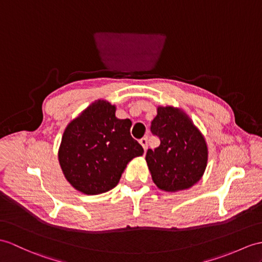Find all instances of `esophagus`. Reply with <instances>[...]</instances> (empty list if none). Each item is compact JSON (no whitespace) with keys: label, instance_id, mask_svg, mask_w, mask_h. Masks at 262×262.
I'll return each mask as SVG.
<instances>
[{"label":"esophagus","instance_id":"esophagus-1","mask_svg":"<svg viewBox=\"0 0 262 262\" xmlns=\"http://www.w3.org/2000/svg\"><path fill=\"white\" fill-rule=\"evenodd\" d=\"M139 144L142 145V147L144 148V151L147 150V138H146V137L142 138L141 141H139Z\"/></svg>","mask_w":262,"mask_h":262}]
</instances>
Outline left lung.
<instances>
[{"label": "left lung", "instance_id": "left-lung-1", "mask_svg": "<svg viewBox=\"0 0 262 262\" xmlns=\"http://www.w3.org/2000/svg\"><path fill=\"white\" fill-rule=\"evenodd\" d=\"M150 130L161 144L146 153V163L156 186L165 192L187 190L202 179L209 148L203 134L183 109L159 106Z\"/></svg>", "mask_w": 262, "mask_h": 262}]
</instances>
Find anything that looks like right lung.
<instances>
[{
  "instance_id": "add662e5",
  "label": "right lung",
  "mask_w": 262,
  "mask_h": 262,
  "mask_svg": "<svg viewBox=\"0 0 262 262\" xmlns=\"http://www.w3.org/2000/svg\"><path fill=\"white\" fill-rule=\"evenodd\" d=\"M132 121L116 117V106L95 100L67 125L58 150L66 180L87 195L113 190L144 149L130 136Z\"/></svg>"
}]
</instances>
